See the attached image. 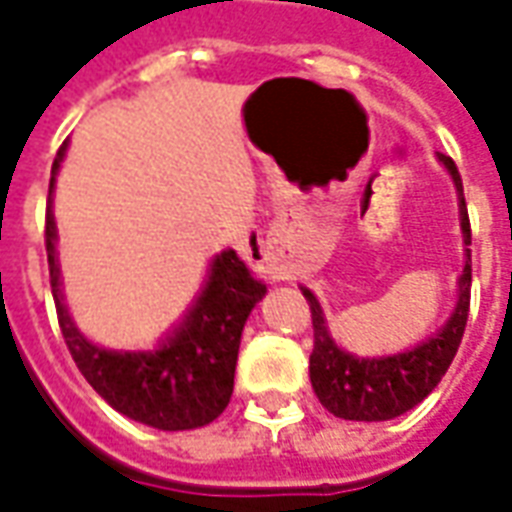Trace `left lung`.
Masks as SVG:
<instances>
[{"instance_id":"left-lung-1","label":"left lung","mask_w":512,"mask_h":512,"mask_svg":"<svg viewBox=\"0 0 512 512\" xmlns=\"http://www.w3.org/2000/svg\"><path fill=\"white\" fill-rule=\"evenodd\" d=\"M439 161L455 180L458 200H461L463 244L472 246V227H469V213L463 200L461 172L450 156L439 153ZM301 293L312 312L315 343L310 354V381L321 406L329 408L334 417L381 422V419L400 417L408 408L422 403L436 389L458 354L466 318H469V296H472V249H466V266L458 279V304L452 310L450 321L441 326L439 334H433L430 340L414 345L403 354L378 356V359L376 356L359 359L354 354H345L329 334L318 299L307 288H301Z\"/></svg>"}]
</instances>
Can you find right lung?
<instances>
[{"instance_id": "add662e5", "label": "right lung", "mask_w": 512, "mask_h": 512, "mask_svg": "<svg viewBox=\"0 0 512 512\" xmlns=\"http://www.w3.org/2000/svg\"><path fill=\"white\" fill-rule=\"evenodd\" d=\"M62 158L65 145L54 158V175ZM51 191L54 178L46 208L51 293L65 345L87 384L115 411L150 428L191 430L213 422L230 403L241 332L252 307L266 296V285L249 274L233 249H227L213 257L202 293L156 351H106L76 329L62 301Z\"/></svg>"}]
</instances>
